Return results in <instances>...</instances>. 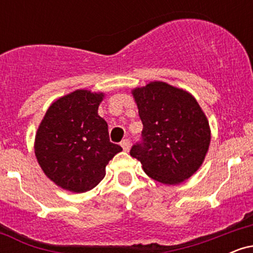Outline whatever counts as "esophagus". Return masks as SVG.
Segmentation results:
<instances>
[{"instance_id": "34e87169", "label": "esophagus", "mask_w": 253, "mask_h": 253, "mask_svg": "<svg viewBox=\"0 0 253 253\" xmlns=\"http://www.w3.org/2000/svg\"><path fill=\"white\" fill-rule=\"evenodd\" d=\"M121 146H123L124 151H126V152H128L129 147H130V141H129V139H124V140L121 141Z\"/></svg>"}]
</instances>
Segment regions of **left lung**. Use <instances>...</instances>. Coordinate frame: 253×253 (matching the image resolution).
<instances>
[{
  "label": "left lung",
  "mask_w": 253,
  "mask_h": 253,
  "mask_svg": "<svg viewBox=\"0 0 253 253\" xmlns=\"http://www.w3.org/2000/svg\"><path fill=\"white\" fill-rule=\"evenodd\" d=\"M143 123L141 140L130 149L151 178L178 184L201 167L211 141L210 124L185 90L151 82L133 90Z\"/></svg>",
  "instance_id": "left-lung-1"
}]
</instances>
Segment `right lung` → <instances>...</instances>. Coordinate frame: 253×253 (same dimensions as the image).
<instances>
[{
	"label": "right lung",
	"instance_id": "1",
	"mask_svg": "<svg viewBox=\"0 0 253 253\" xmlns=\"http://www.w3.org/2000/svg\"><path fill=\"white\" fill-rule=\"evenodd\" d=\"M103 94L76 90L46 112L36 135V157L45 175L63 189L84 193L103 179L106 165L123 151L110 143L97 114Z\"/></svg>",
	"mask_w": 253,
	"mask_h": 253
}]
</instances>
